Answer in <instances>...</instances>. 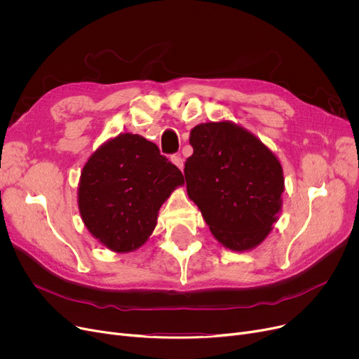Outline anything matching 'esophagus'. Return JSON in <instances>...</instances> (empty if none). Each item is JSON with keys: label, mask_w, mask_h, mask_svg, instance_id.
Listing matches in <instances>:
<instances>
[{"label": "esophagus", "mask_w": 359, "mask_h": 359, "mask_svg": "<svg viewBox=\"0 0 359 359\" xmlns=\"http://www.w3.org/2000/svg\"><path fill=\"white\" fill-rule=\"evenodd\" d=\"M170 160H172V163H173V164H176L180 170H183V158H182L179 154L172 156V158H170Z\"/></svg>", "instance_id": "1"}]
</instances>
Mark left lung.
Masks as SVG:
<instances>
[{
	"label": "left lung",
	"instance_id": "1",
	"mask_svg": "<svg viewBox=\"0 0 359 359\" xmlns=\"http://www.w3.org/2000/svg\"><path fill=\"white\" fill-rule=\"evenodd\" d=\"M194 154L184 163L186 189L214 237L234 252L268 237L282 208L284 172L272 151L230 122L191 130Z\"/></svg>",
	"mask_w": 359,
	"mask_h": 359
}]
</instances>
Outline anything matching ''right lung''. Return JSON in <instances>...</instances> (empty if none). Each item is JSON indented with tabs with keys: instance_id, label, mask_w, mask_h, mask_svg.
<instances>
[{
	"instance_id": "add662e5",
	"label": "right lung",
	"mask_w": 359,
	"mask_h": 359,
	"mask_svg": "<svg viewBox=\"0 0 359 359\" xmlns=\"http://www.w3.org/2000/svg\"><path fill=\"white\" fill-rule=\"evenodd\" d=\"M183 183L180 170L154 142L121 134L94 151L83 167L80 214L107 249L137 250L154 231L160 206Z\"/></svg>"
}]
</instances>
